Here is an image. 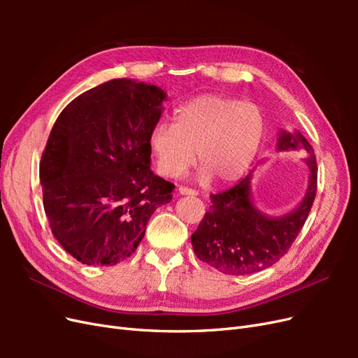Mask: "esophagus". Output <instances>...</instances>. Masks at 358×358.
Returning a JSON list of instances; mask_svg holds the SVG:
<instances>
[{
	"mask_svg": "<svg viewBox=\"0 0 358 358\" xmlns=\"http://www.w3.org/2000/svg\"><path fill=\"white\" fill-rule=\"evenodd\" d=\"M178 191H179V194H182V196H197L199 194L196 189H191L188 187H179Z\"/></svg>",
	"mask_w": 358,
	"mask_h": 358,
	"instance_id": "34e87169",
	"label": "esophagus"
}]
</instances>
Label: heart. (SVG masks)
Instances as JSON below:
<instances>
[{"label": "heart", "mask_w": 358, "mask_h": 358, "mask_svg": "<svg viewBox=\"0 0 358 358\" xmlns=\"http://www.w3.org/2000/svg\"><path fill=\"white\" fill-rule=\"evenodd\" d=\"M259 107L222 94H206L182 104L175 124L158 122L150 133L157 167L178 178L196 161L200 178L227 185L248 171L264 136Z\"/></svg>", "instance_id": "heart-1"}]
</instances>
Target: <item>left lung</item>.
<instances>
[{
    "label": "left lung",
    "mask_w": 358,
    "mask_h": 358,
    "mask_svg": "<svg viewBox=\"0 0 358 358\" xmlns=\"http://www.w3.org/2000/svg\"><path fill=\"white\" fill-rule=\"evenodd\" d=\"M306 149L310 170L306 196L299 208L282 218H267L249 197V179L233 188L210 194L212 206L204 213L191 243L200 262L225 275H249L273 266L282 258L305 225L317 196L318 167L312 146L300 133H280L278 149Z\"/></svg>",
    "instance_id": "left-lung-1"
}]
</instances>
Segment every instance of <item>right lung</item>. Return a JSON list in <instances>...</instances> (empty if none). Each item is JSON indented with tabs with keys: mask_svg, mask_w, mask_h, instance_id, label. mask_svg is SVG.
Instances as JSON below:
<instances>
[{
	"mask_svg": "<svg viewBox=\"0 0 358 358\" xmlns=\"http://www.w3.org/2000/svg\"><path fill=\"white\" fill-rule=\"evenodd\" d=\"M166 94L113 79L83 92L58 116L40 161L52 234L82 264L131 257L150 216L175 185L150 170V133Z\"/></svg>",
	"mask_w": 358,
	"mask_h": 358,
	"instance_id": "obj_1",
	"label": "right lung"
}]
</instances>
